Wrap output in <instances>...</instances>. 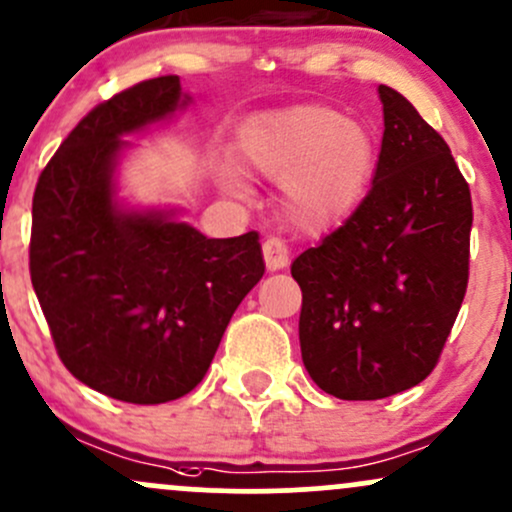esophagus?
Wrapping results in <instances>:
<instances>
[{
	"label": "esophagus",
	"mask_w": 512,
	"mask_h": 512,
	"mask_svg": "<svg viewBox=\"0 0 512 512\" xmlns=\"http://www.w3.org/2000/svg\"><path fill=\"white\" fill-rule=\"evenodd\" d=\"M262 255H265V265L269 272H277L289 265V250L279 238H267L262 243Z\"/></svg>",
	"instance_id": "1"
}]
</instances>
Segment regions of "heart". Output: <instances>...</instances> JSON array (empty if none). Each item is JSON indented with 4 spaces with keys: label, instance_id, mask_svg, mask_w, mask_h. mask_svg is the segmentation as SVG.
Segmentation results:
<instances>
[{
    "label": "heart",
    "instance_id": "heart-1",
    "mask_svg": "<svg viewBox=\"0 0 512 512\" xmlns=\"http://www.w3.org/2000/svg\"><path fill=\"white\" fill-rule=\"evenodd\" d=\"M255 172L284 184V211L303 230L338 226L372 182L376 140L362 121L325 104H294L255 116L243 128ZM228 187H240L233 172Z\"/></svg>",
    "mask_w": 512,
    "mask_h": 512
}]
</instances>
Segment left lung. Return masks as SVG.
Returning <instances> with one entry per match:
<instances>
[{"label":"left lung","instance_id":"left-lung-1","mask_svg":"<svg viewBox=\"0 0 512 512\" xmlns=\"http://www.w3.org/2000/svg\"><path fill=\"white\" fill-rule=\"evenodd\" d=\"M384 138L369 194L291 265L301 357L342 401L393 396L435 369L469 282L471 194L445 138L379 84Z\"/></svg>","mask_w":512,"mask_h":512}]
</instances>
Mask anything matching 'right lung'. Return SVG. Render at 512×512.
Returning a JSON list of instances; mask_svg holds the SVG:
<instances>
[{
  "label": "right lung",
  "instance_id": "right-lung-1",
  "mask_svg": "<svg viewBox=\"0 0 512 512\" xmlns=\"http://www.w3.org/2000/svg\"><path fill=\"white\" fill-rule=\"evenodd\" d=\"M192 101L177 75L94 106L33 192L28 269L55 350L116 401L167 403L204 379L235 308L265 274L260 235L206 238L177 211L123 209L116 165L131 133Z\"/></svg>",
  "mask_w": 512,
  "mask_h": 512
}]
</instances>
